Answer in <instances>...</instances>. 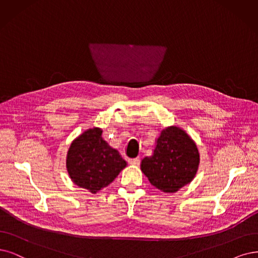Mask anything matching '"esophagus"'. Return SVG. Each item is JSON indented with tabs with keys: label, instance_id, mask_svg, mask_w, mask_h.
<instances>
[{
	"label": "esophagus",
	"instance_id": "1",
	"mask_svg": "<svg viewBox=\"0 0 258 258\" xmlns=\"http://www.w3.org/2000/svg\"><path fill=\"white\" fill-rule=\"evenodd\" d=\"M130 165H134V166H138L140 164V158L136 157V158H130L128 159Z\"/></svg>",
	"mask_w": 258,
	"mask_h": 258
}]
</instances>
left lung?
Masks as SVG:
<instances>
[{
    "label": "left lung",
    "instance_id": "1",
    "mask_svg": "<svg viewBox=\"0 0 258 258\" xmlns=\"http://www.w3.org/2000/svg\"><path fill=\"white\" fill-rule=\"evenodd\" d=\"M199 165L195 140L182 127L171 125L160 131L153 154L142 158L140 169L160 191L174 194L192 182Z\"/></svg>",
    "mask_w": 258,
    "mask_h": 258
}]
</instances>
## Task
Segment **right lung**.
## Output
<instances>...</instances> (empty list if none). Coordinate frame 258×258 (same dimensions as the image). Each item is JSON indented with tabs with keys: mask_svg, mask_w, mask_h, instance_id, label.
<instances>
[{
	"mask_svg": "<svg viewBox=\"0 0 258 258\" xmlns=\"http://www.w3.org/2000/svg\"><path fill=\"white\" fill-rule=\"evenodd\" d=\"M102 133L100 127L83 132L72 141L66 158L72 182L91 194L107 187L127 166L118 150L103 139Z\"/></svg>",
	"mask_w": 258,
	"mask_h": 258,
	"instance_id": "add662e5",
	"label": "right lung"
}]
</instances>
